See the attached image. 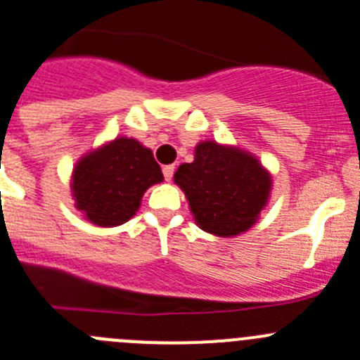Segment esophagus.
I'll return each mask as SVG.
<instances>
[{"instance_id": "esophagus-1", "label": "esophagus", "mask_w": 360, "mask_h": 360, "mask_svg": "<svg viewBox=\"0 0 360 360\" xmlns=\"http://www.w3.org/2000/svg\"><path fill=\"white\" fill-rule=\"evenodd\" d=\"M174 170H176V168H174V165H167V167H163V176H165V179H167V181H172Z\"/></svg>"}]
</instances>
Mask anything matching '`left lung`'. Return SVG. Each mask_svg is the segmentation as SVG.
Here are the masks:
<instances>
[{"label": "left lung", "instance_id": "1", "mask_svg": "<svg viewBox=\"0 0 360 360\" xmlns=\"http://www.w3.org/2000/svg\"><path fill=\"white\" fill-rule=\"evenodd\" d=\"M174 183L184 192L195 224L215 236H236L257 224L273 190V177L251 152L206 140L195 145Z\"/></svg>", "mask_w": 360, "mask_h": 360}]
</instances>
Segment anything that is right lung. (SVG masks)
I'll return each mask as SVG.
<instances>
[{
  "mask_svg": "<svg viewBox=\"0 0 360 360\" xmlns=\"http://www.w3.org/2000/svg\"><path fill=\"white\" fill-rule=\"evenodd\" d=\"M161 181L163 174L150 148L120 136L77 161L70 188L84 219L100 228H115L136 215L143 193Z\"/></svg>",
  "mask_w": 360,
  "mask_h": 360,
  "instance_id": "obj_1",
  "label": "right lung"
}]
</instances>
